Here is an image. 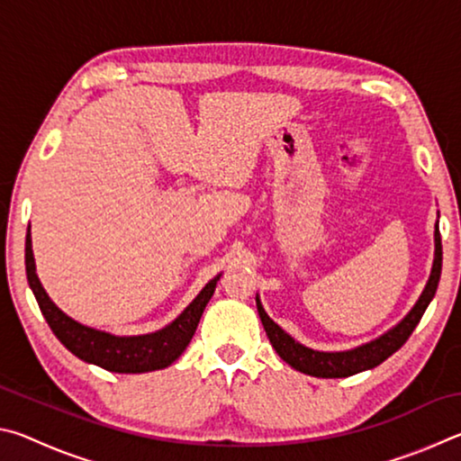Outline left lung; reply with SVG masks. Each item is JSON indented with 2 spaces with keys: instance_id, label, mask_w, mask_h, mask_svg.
Here are the masks:
<instances>
[{
  "instance_id": "1",
  "label": "left lung",
  "mask_w": 461,
  "mask_h": 461,
  "mask_svg": "<svg viewBox=\"0 0 461 461\" xmlns=\"http://www.w3.org/2000/svg\"><path fill=\"white\" fill-rule=\"evenodd\" d=\"M441 260H443L441 233H439V228H435L433 270H431V276H429V283L425 286L423 294H420V299L417 301V305L411 309V313L404 317L394 330H390L378 339L366 343V346L349 349V352H315V349L301 346L299 341H294L291 335L280 330V327L272 321V319L267 315V311L262 309L258 299H256V305H258V315L262 319V325L264 330H267L272 348L276 349V354L283 357L288 366H293L294 370L309 374V376H317V378H346V376H352V374L374 368V366L382 364L386 357L393 356L396 349H401L404 346V341H407L411 338V333L415 331L420 317L425 313V309L429 307V303H431V299L435 296L437 285H439V276H441Z\"/></svg>"
}]
</instances>
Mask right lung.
Masks as SVG:
<instances>
[{"instance_id": "1", "label": "right lung", "mask_w": 461, "mask_h": 461, "mask_svg": "<svg viewBox=\"0 0 461 461\" xmlns=\"http://www.w3.org/2000/svg\"><path fill=\"white\" fill-rule=\"evenodd\" d=\"M26 276L46 323L50 325L52 333L60 339L62 346L85 362L120 374L160 370L173 364L193 339L203 311H205L209 299L213 296L215 285L220 280V276L209 280L205 288L197 294V299L165 330L148 335H136V338H118V335H109L73 321L49 299V294H46L41 280L36 276L30 230L26 236Z\"/></svg>"}]
</instances>
